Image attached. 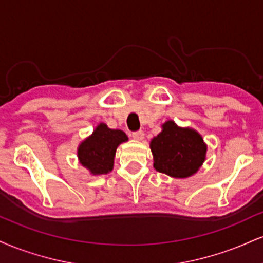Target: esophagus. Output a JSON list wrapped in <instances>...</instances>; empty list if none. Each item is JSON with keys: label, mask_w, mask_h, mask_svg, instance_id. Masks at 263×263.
<instances>
[{"label": "esophagus", "mask_w": 263, "mask_h": 263, "mask_svg": "<svg viewBox=\"0 0 263 263\" xmlns=\"http://www.w3.org/2000/svg\"><path fill=\"white\" fill-rule=\"evenodd\" d=\"M132 137L135 138V140H137V141H141V140H143L144 138V132L143 131H135V132H132Z\"/></svg>", "instance_id": "1"}]
</instances>
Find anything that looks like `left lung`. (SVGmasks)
<instances>
[{"label":"left lung","instance_id":"1","mask_svg":"<svg viewBox=\"0 0 263 263\" xmlns=\"http://www.w3.org/2000/svg\"><path fill=\"white\" fill-rule=\"evenodd\" d=\"M151 151L157 171L174 178H186L197 173L203 164L206 146L197 131L167 121L151 142Z\"/></svg>","mask_w":263,"mask_h":263}]
</instances>
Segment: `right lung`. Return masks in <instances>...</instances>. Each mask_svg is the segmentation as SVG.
Returning a JSON list of instances; mask_svg holds the SVG:
<instances>
[{"label": "right lung", "instance_id": "right-lung-1", "mask_svg": "<svg viewBox=\"0 0 263 263\" xmlns=\"http://www.w3.org/2000/svg\"><path fill=\"white\" fill-rule=\"evenodd\" d=\"M126 141L127 136L121 129H111L105 123H100L80 144L78 157L81 164L92 174H106L114 167L117 146Z\"/></svg>", "mask_w": 263, "mask_h": 263}]
</instances>
